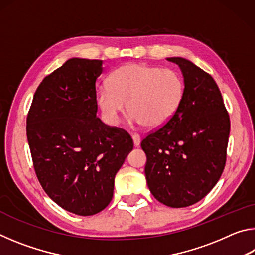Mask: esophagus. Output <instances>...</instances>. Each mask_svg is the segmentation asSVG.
Returning <instances> with one entry per match:
<instances>
[{
    "label": "esophagus",
    "mask_w": 255,
    "mask_h": 255,
    "mask_svg": "<svg viewBox=\"0 0 255 255\" xmlns=\"http://www.w3.org/2000/svg\"><path fill=\"white\" fill-rule=\"evenodd\" d=\"M131 137H132L133 145H135L136 147H137V146H139V144H140V136L138 135V133H133Z\"/></svg>",
    "instance_id": "34e87169"
}]
</instances>
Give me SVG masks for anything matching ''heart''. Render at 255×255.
<instances>
[{
  "label": "heart",
  "mask_w": 255,
  "mask_h": 255,
  "mask_svg": "<svg viewBox=\"0 0 255 255\" xmlns=\"http://www.w3.org/2000/svg\"><path fill=\"white\" fill-rule=\"evenodd\" d=\"M182 97L183 81L178 72L139 63L117 68L109 84L96 89L98 106L110 125L117 124L128 107L131 124L163 126L174 116Z\"/></svg>",
  "instance_id": "1"
}]
</instances>
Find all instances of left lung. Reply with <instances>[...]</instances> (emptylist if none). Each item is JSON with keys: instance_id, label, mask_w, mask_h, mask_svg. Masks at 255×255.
<instances>
[{"instance_id": "1", "label": "left lung", "mask_w": 255, "mask_h": 255, "mask_svg": "<svg viewBox=\"0 0 255 255\" xmlns=\"http://www.w3.org/2000/svg\"><path fill=\"white\" fill-rule=\"evenodd\" d=\"M179 65L184 90L169 122L141 140L145 175L152 195L163 205L182 208L213 189L224 171L230 116L215 80L190 60L166 58Z\"/></svg>"}]
</instances>
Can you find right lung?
Returning a JSON list of instances; mask_svg holds the SVG:
<instances>
[{
  "label": "right lung",
  "mask_w": 255,
  "mask_h": 255,
  "mask_svg": "<svg viewBox=\"0 0 255 255\" xmlns=\"http://www.w3.org/2000/svg\"><path fill=\"white\" fill-rule=\"evenodd\" d=\"M102 60L71 58L47 75L27 117L33 167L51 200L70 213H100L114 196L115 176L132 150L127 131L97 117L96 81Z\"/></svg>",
  "instance_id": "right-lung-1"
}]
</instances>
